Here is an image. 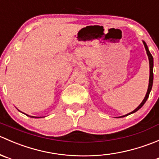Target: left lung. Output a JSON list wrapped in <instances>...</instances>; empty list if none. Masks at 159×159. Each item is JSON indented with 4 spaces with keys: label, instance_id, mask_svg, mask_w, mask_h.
Wrapping results in <instances>:
<instances>
[{
    "label": "left lung",
    "instance_id": "1",
    "mask_svg": "<svg viewBox=\"0 0 159 159\" xmlns=\"http://www.w3.org/2000/svg\"><path fill=\"white\" fill-rule=\"evenodd\" d=\"M143 44H144V46H145V50H146L147 55H148V60H149V68H150V75H149V83H148V91H147L146 94H145V98L143 99V101H142V102L140 104V105H139V107H138L137 108H135V109L133 111L130 112L129 114H127V115H123V116H121V117H125V116H127V115H131V114L134 113V112L137 111L138 110L140 109V108H142V106H143L144 104L145 103V102H146V101H147V99H148V96H149V94H150V91H151V90H152V84H153V57H152V54H151L150 51H149V50H148V46H147L146 43H145V41H143Z\"/></svg>",
    "mask_w": 159,
    "mask_h": 159
}]
</instances>
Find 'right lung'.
Masks as SVG:
<instances>
[{"mask_svg":"<svg viewBox=\"0 0 159 159\" xmlns=\"http://www.w3.org/2000/svg\"><path fill=\"white\" fill-rule=\"evenodd\" d=\"M28 116H29V115H28ZM29 117H32V118H38V117H34V116H29Z\"/></svg>","mask_w":159,"mask_h":159,"instance_id":"add662e5","label":"right lung"}]
</instances>
